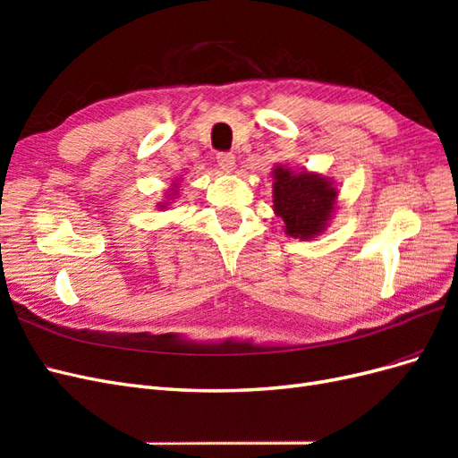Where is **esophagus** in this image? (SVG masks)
<instances>
[{
	"label": "esophagus",
	"mask_w": 458,
	"mask_h": 458,
	"mask_svg": "<svg viewBox=\"0 0 458 458\" xmlns=\"http://www.w3.org/2000/svg\"><path fill=\"white\" fill-rule=\"evenodd\" d=\"M217 164H219L221 170L231 174L234 170V155H231V152H219Z\"/></svg>",
	"instance_id": "34e87169"
}]
</instances>
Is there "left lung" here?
<instances>
[{"mask_svg": "<svg viewBox=\"0 0 458 458\" xmlns=\"http://www.w3.org/2000/svg\"><path fill=\"white\" fill-rule=\"evenodd\" d=\"M273 212L293 239L311 241L321 234L336 212L338 189L330 177L308 170L273 168Z\"/></svg>", "mask_w": 458, "mask_h": 458, "instance_id": "8db88e82", "label": "left lung"}]
</instances>
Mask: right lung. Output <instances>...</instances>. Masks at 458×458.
<instances>
[{"label":"right lung","instance_id":"1","mask_svg":"<svg viewBox=\"0 0 458 458\" xmlns=\"http://www.w3.org/2000/svg\"><path fill=\"white\" fill-rule=\"evenodd\" d=\"M177 187H179V183H175V182H174L172 189L168 191V195H165V200L158 204V208H160V210H164V208H168V206L172 204V200H174V199H175V195H177Z\"/></svg>","mask_w":458,"mask_h":458}]
</instances>
